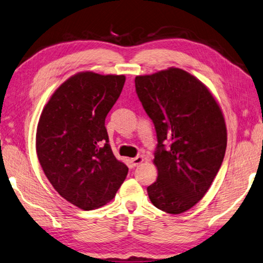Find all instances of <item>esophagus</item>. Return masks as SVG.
I'll use <instances>...</instances> for the list:
<instances>
[{
	"mask_svg": "<svg viewBox=\"0 0 263 263\" xmlns=\"http://www.w3.org/2000/svg\"><path fill=\"white\" fill-rule=\"evenodd\" d=\"M145 161V158H143L142 156H137V157H135V158H131V162H132V164H133V166H138V165H140V164Z\"/></svg>",
	"mask_w": 263,
	"mask_h": 263,
	"instance_id": "34e87169",
	"label": "esophagus"
}]
</instances>
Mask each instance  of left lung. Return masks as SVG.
<instances>
[{
	"label": "left lung",
	"mask_w": 263,
	"mask_h": 263,
	"mask_svg": "<svg viewBox=\"0 0 263 263\" xmlns=\"http://www.w3.org/2000/svg\"><path fill=\"white\" fill-rule=\"evenodd\" d=\"M136 91L157 135V180L147 188L154 206L170 214L204 197L222 164L227 128L217 100L180 68L136 77ZM168 147H166V145Z\"/></svg>",
	"instance_id": "1"
}]
</instances>
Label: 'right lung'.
<instances>
[{
    "label": "right lung",
    "instance_id": "obj_1",
    "mask_svg": "<svg viewBox=\"0 0 263 263\" xmlns=\"http://www.w3.org/2000/svg\"><path fill=\"white\" fill-rule=\"evenodd\" d=\"M124 75L82 71L65 81L41 114L36 153L61 197L90 211L115 197L128 168L116 159L105 126Z\"/></svg>",
    "mask_w": 263,
    "mask_h": 263
}]
</instances>
